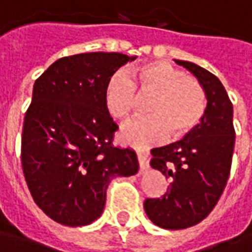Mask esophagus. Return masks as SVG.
Returning <instances> with one entry per match:
<instances>
[{
	"instance_id": "1",
	"label": "esophagus",
	"mask_w": 252,
	"mask_h": 252,
	"mask_svg": "<svg viewBox=\"0 0 252 252\" xmlns=\"http://www.w3.org/2000/svg\"><path fill=\"white\" fill-rule=\"evenodd\" d=\"M137 160H139L140 169H146L149 167V157L144 151H137Z\"/></svg>"
}]
</instances>
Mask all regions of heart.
<instances>
[{
    "mask_svg": "<svg viewBox=\"0 0 252 252\" xmlns=\"http://www.w3.org/2000/svg\"><path fill=\"white\" fill-rule=\"evenodd\" d=\"M140 98L150 96L149 116L127 123L119 133L122 143L146 147L165 140H182L192 134L206 115L208 98L196 78L165 62H149L116 73L105 87L103 102L113 119L126 122Z\"/></svg>",
    "mask_w": 252,
    "mask_h": 252,
    "instance_id": "1",
    "label": "heart"
}]
</instances>
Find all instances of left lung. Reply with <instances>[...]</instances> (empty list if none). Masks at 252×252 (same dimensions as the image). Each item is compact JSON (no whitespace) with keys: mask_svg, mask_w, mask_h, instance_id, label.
<instances>
[{"mask_svg":"<svg viewBox=\"0 0 252 252\" xmlns=\"http://www.w3.org/2000/svg\"><path fill=\"white\" fill-rule=\"evenodd\" d=\"M175 63L198 78L208 106L192 134L151 150L150 165L171 184L161 198L146 199L144 210L156 226L168 230L190 227L208 218L226 188L236 141L233 103L220 80L198 64Z\"/></svg>","mask_w":252,"mask_h":252,"instance_id":"8db88e82","label":"left lung"}]
</instances>
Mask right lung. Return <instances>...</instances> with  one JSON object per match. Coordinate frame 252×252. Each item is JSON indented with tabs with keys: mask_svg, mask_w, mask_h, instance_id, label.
Instances as JSON below:
<instances>
[{
	"mask_svg": "<svg viewBox=\"0 0 252 252\" xmlns=\"http://www.w3.org/2000/svg\"><path fill=\"white\" fill-rule=\"evenodd\" d=\"M134 59L74 54L54 62L34 81L21 162L34 203L60 224H91L103 212L112 179L139 171L134 151L112 144L118 126L103 102L109 78Z\"/></svg>",
	"mask_w": 252,
	"mask_h": 252,
	"instance_id": "1",
	"label": "right lung"
}]
</instances>
